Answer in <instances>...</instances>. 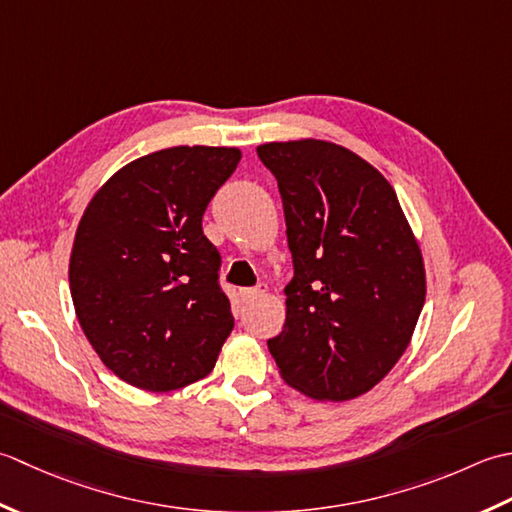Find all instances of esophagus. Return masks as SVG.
I'll use <instances>...</instances> for the list:
<instances>
[{"label": "esophagus", "instance_id": "obj_1", "mask_svg": "<svg viewBox=\"0 0 512 512\" xmlns=\"http://www.w3.org/2000/svg\"><path fill=\"white\" fill-rule=\"evenodd\" d=\"M263 294H265L263 289H241V298H243V302H252V300H256V298L263 296Z\"/></svg>", "mask_w": 512, "mask_h": 512}]
</instances>
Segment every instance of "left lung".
<instances>
[{
  "mask_svg": "<svg viewBox=\"0 0 512 512\" xmlns=\"http://www.w3.org/2000/svg\"><path fill=\"white\" fill-rule=\"evenodd\" d=\"M256 152L278 181L294 258L269 353L309 398H358L409 347L426 298L420 245L391 183L356 152L318 139Z\"/></svg>",
  "mask_w": 512,
  "mask_h": 512,
  "instance_id": "8db88e82",
  "label": "left lung"
}]
</instances>
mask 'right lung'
<instances>
[{
    "instance_id": "add662e5",
    "label": "right lung",
    "mask_w": 512,
    "mask_h": 512,
    "mask_svg": "<svg viewBox=\"0 0 512 512\" xmlns=\"http://www.w3.org/2000/svg\"><path fill=\"white\" fill-rule=\"evenodd\" d=\"M238 148L176 145L123 165L83 212L70 294L92 349L123 382L174 391L214 369L234 329L203 214Z\"/></svg>"
}]
</instances>
